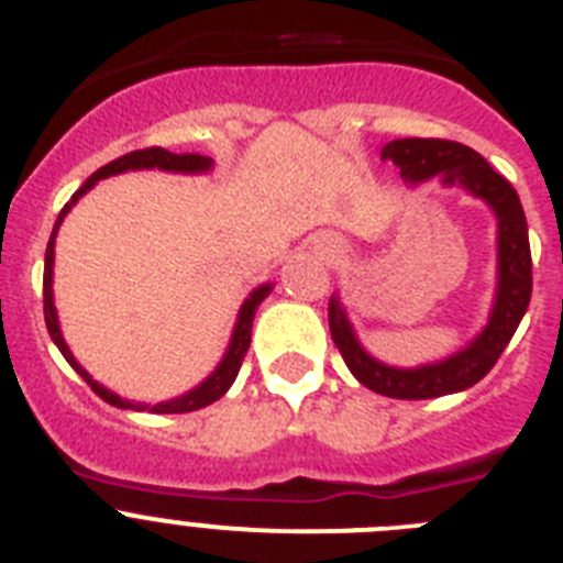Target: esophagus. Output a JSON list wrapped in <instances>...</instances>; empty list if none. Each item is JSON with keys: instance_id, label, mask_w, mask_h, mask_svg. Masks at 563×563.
Here are the masks:
<instances>
[{"instance_id": "obj_1", "label": "esophagus", "mask_w": 563, "mask_h": 563, "mask_svg": "<svg viewBox=\"0 0 563 563\" xmlns=\"http://www.w3.org/2000/svg\"><path fill=\"white\" fill-rule=\"evenodd\" d=\"M338 253V245H330V256H335Z\"/></svg>"}]
</instances>
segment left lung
I'll list each match as a JSON object with an SVG mask.
<instances>
[{
  "label": "left lung",
  "instance_id": "8db88e82",
  "mask_svg": "<svg viewBox=\"0 0 563 563\" xmlns=\"http://www.w3.org/2000/svg\"><path fill=\"white\" fill-rule=\"evenodd\" d=\"M383 161L400 168L406 186H422L434 180L442 188L465 191L467 197L485 202L496 220V287L487 321L460 350L431 363L395 366L372 355L357 338L341 292L330 298V332L352 375L377 395L397 400H431L454 395L479 383L505 352L516 327L525 318L530 292H533V258L527 239L525 208L510 183L494 172V166L474 148L454 141H429V137H400L380 148Z\"/></svg>",
  "mask_w": 563,
  "mask_h": 563
}]
</instances>
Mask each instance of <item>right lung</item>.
I'll use <instances>...</instances> for the list:
<instances>
[{"label":"right lung","mask_w":563,"mask_h":563,"mask_svg":"<svg viewBox=\"0 0 563 563\" xmlns=\"http://www.w3.org/2000/svg\"><path fill=\"white\" fill-rule=\"evenodd\" d=\"M143 168H146V172L157 168V172H168V174H208V172H213V161H211V157H202V154H174V152H168V148L154 146V148H141V152H129V154H123V157H118V161H112V163H107V166L98 168V172L92 174V177H89V180L84 183V186L78 188L76 194H73V200H69L67 206L62 208L56 225H53V233H49L47 253H44V321H47V332H49V338H53V343L58 346V352L67 357L69 366H73V369H76L78 375H81L84 380L92 386V391H96L101 400H107L109 406H114V409L152 411V415H186V411L206 409V406L217 402L233 386V380H236V375H239V366H242V357H245L247 346H251L253 318H256L258 305H262V301L271 296L273 282H262V285L253 287V290L247 292V298L242 301V307H239V312H236V324H233V332H231V341H228L225 355H222L220 363L213 366L211 375H208L206 380L197 383L194 389H188L186 395L172 397V400H163V402H154V406H152V402H137V400H129V397H121L118 391L107 389L103 383H98L96 377L84 369L81 363L76 361V355L69 352L67 341H64L62 324H58L56 296H53L56 236H58V228H62L64 217L73 211V206L81 200L89 188L98 186V180H107V177H112V174H123V172H143Z\"/></svg>","instance_id":"add662e5"}]
</instances>
